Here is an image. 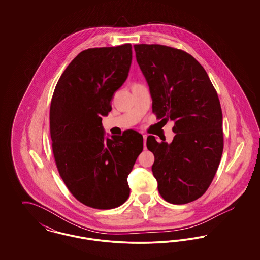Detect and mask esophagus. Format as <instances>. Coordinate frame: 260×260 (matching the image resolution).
<instances>
[{
    "mask_svg": "<svg viewBox=\"0 0 260 260\" xmlns=\"http://www.w3.org/2000/svg\"><path fill=\"white\" fill-rule=\"evenodd\" d=\"M143 139H144V147L146 148V139H147V136L143 135Z\"/></svg>",
    "mask_w": 260,
    "mask_h": 260,
    "instance_id": "34e87169",
    "label": "esophagus"
}]
</instances>
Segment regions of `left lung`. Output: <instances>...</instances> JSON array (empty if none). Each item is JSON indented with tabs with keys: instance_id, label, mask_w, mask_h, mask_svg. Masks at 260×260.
<instances>
[{
	"instance_id": "8db88e82",
	"label": "left lung",
	"mask_w": 260,
	"mask_h": 260,
	"mask_svg": "<svg viewBox=\"0 0 260 260\" xmlns=\"http://www.w3.org/2000/svg\"><path fill=\"white\" fill-rule=\"evenodd\" d=\"M135 50L153 112L174 122L171 143L147 137L159 193L171 204L190 203L207 191L222 156V111L216 90L204 67L183 50L144 44Z\"/></svg>"
}]
</instances>
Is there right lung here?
<instances>
[{"label":"right lung","instance_id":"right-lung-1","mask_svg":"<svg viewBox=\"0 0 260 260\" xmlns=\"http://www.w3.org/2000/svg\"><path fill=\"white\" fill-rule=\"evenodd\" d=\"M133 48L125 44L80 52L62 73L50 103V136L65 185L87 207L108 210L129 195L127 176L143 150V137L127 129L105 136L102 117L129 72Z\"/></svg>","mask_w":260,"mask_h":260}]
</instances>
